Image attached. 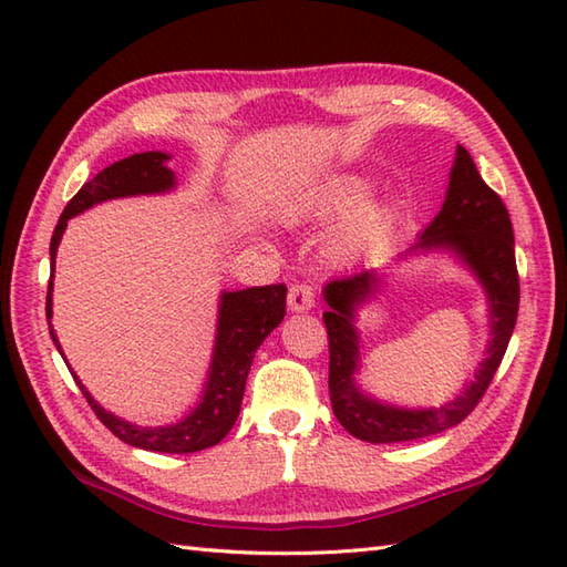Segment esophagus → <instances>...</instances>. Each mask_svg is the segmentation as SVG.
I'll return each mask as SVG.
<instances>
[{"mask_svg":"<svg viewBox=\"0 0 567 567\" xmlns=\"http://www.w3.org/2000/svg\"><path fill=\"white\" fill-rule=\"evenodd\" d=\"M315 299L317 292L311 285H292L290 292H287V307H290L295 315H299V311H309L315 307Z\"/></svg>","mask_w":567,"mask_h":567,"instance_id":"1","label":"esophagus"}]
</instances>
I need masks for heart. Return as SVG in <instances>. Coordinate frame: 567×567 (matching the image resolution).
<instances>
[{
	"label": "heart",
	"instance_id": "b5f03b06",
	"mask_svg": "<svg viewBox=\"0 0 567 567\" xmlns=\"http://www.w3.org/2000/svg\"><path fill=\"white\" fill-rule=\"evenodd\" d=\"M370 185L360 175H331L321 185L309 192L302 204L295 207L299 219H331L357 207L336 226L329 238V252L333 258H351L360 248H365L372 238H378L390 221V212L380 202H363Z\"/></svg>",
	"mask_w": 567,
	"mask_h": 567
}]
</instances>
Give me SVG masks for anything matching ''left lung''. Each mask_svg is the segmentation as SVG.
Listing matches in <instances>:
<instances>
[{"mask_svg":"<svg viewBox=\"0 0 567 567\" xmlns=\"http://www.w3.org/2000/svg\"><path fill=\"white\" fill-rule=\"evenodd\" d=\"M449 250L483 285L489 302L487 358L480 363L475 380L465 384L461 396L443 406L409 409L384 404L355 384L360 368V333L355 311L380 290L382 277L375 268H360L323 287L329 311L323 323L329 331V392L331 406L341 426L351 436L368 443L416 441L441 433L473 412L483 400L492 378L507 351L516 311H519V272L514 258V231L509 212L495 189L485 185L470 153L457 146L451 167L449 192L441 212L424 228L404 256Z\"/></svg>","mask_w":567,"mask_h":567,"instance_id":"1","label":"left lung"}]
</instances>
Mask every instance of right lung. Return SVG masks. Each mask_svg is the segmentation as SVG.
Here are the masks:
<instances>
[{"label": "right lung", "mask_w": 567, "mask_h": 567, "mask_svg": "<svg viewBox=\"0 0 567 567\" xmlns=\"http://www.w3.org/2000/svg\"><path fill=\"white\" fill-rule=\"evenodd\" d=\"M171 155L161 151L136 153L131 158L118 161L102 173L94 175L90 183H84L75 197L68 202L65 212L60 214L58 226L51 238V268L55 272V252L58 244L63 238L68 219L82 214L94 204L118 197H136V195H161L175 187V173L167 167ZM53 272L48 282L45 297V317L48 329L55 348L65 360L63 348L58 343L53 331ZM285 285H265V287H248L238 292H221L219 299V319H216V341L214 355L209 365L207 382H204L202 400L192 412L171 426H136L131 421H124L106 412L102 404L87 392L80 378L72 372L78 388L82 390L84 400L90 402L94 414L102 424L110 429L116 439H122L128 445H136L143 451L155 453H197L219 443L231 426L236 424L240 402H244L246 378L256 355L258 346L268 339V333L277 329V323L285 319ZM68 363V360H65ZM70 368V365H68Z\"/></svg>", "instance_id": "add662e5"}]
</instances>
